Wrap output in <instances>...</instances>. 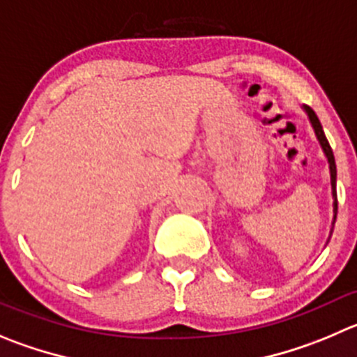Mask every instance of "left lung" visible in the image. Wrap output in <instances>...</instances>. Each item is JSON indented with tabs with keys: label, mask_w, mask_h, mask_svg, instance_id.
<instances>
[{
	"label": "left lung",
	"mask_w": 357,
	"mask_h": 357,
	"mask_svg": "<svg viewBox=\"0 0 357 357\" xmlns=\"http://www.w3.org/2000/svg\"><path fill=\"white\" fill-rule=\"evenodd\" d=\"M305 111H306V114H308L310 123H312V126H314L315 135H317L319 142H321L322 149H324L326 156H328V162H329V172H331V192H333V213H335V215H333L331 232H329V238H331L333 227H335V222H336V211H338V199H336V163H335V155H333L331 146H329L328 139H326L324 130H322V125H321V121H319L317 114H315V112H314V109H310L308 105H305ZM328 241H329V239H328Z\"/></svg>",
	"instance_id": "left-lung-1"
}]
</instances>
